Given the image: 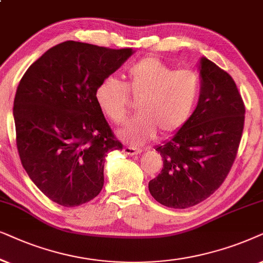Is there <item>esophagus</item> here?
<instances>
[{
  "label": "esophagus",
  "instance_id": "34e87169",
  "mask_svg": "<svg viewBox=\"0 0 263 263\" xmlns=\"http://www.w3.org/2000/svg\"><path fill=\"white\" fill-rule=\"evenodd\" d=\"M122 152H124L126 155H138V154L142 153V149H136V148H132V146H125L124 149H122Z\"/></svg>",
  "mask_w": 263,
  "mask_h": 263
}]
</instances>
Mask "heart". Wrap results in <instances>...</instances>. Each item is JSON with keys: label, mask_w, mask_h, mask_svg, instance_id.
I'll list each match as a JSON object with an SVG mask.
<instances>
[{"label": "heart", "mask_w": 263, "mask_h": 263, "mask_svg": "<svg viewBox=\"0 0 263 263\" xmlns=\"http://www.w3.org/2000/svg\"><path fill=\"white\" fill-rule=\"evenodd\" d=\"M198 76L190 69H176L155 58H145L128 68L124 84L108 77L95 91L97 106L114 124L125 122L128 96L138 100L139 115L119 132L121 141L139 146L153 139L157 128L174 135L190 119L199 96Z\"/></svg>", "instance_id": "heart-1"}]
</instances>
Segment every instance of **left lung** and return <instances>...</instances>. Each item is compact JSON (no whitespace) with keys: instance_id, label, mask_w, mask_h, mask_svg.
I'll use <instances>...</instances> for the list:
<instances>
[{"instance_id":"1","label":"left lung","mask_w":263,"mask_h":263,"mask_svg":"<svg viewBox=\"0 0 263 263\" xmlns=\"http://www.w3.org/2000/svg\"><path fill=\"white\" fill-rule=\"evenodd\" d=\"M198 69L197 107L170 141L156 146L163 167L149 181V191L168 208L192 207L214 194L232 167L243 134L246 107L232 77L207 58H201Z\"/></svg>"}]
</instances>
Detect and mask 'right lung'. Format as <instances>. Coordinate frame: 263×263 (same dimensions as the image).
I'll return each mask as SVG.
<instances>
[{
    "label": "right lung",
    "mask_w": 263,
    "mask_h": 263,
    "mask_svg": "<svg viewBox=\"0 0 263 263\" xmlns=\"http://www.w3.org/2000/svg\"><path fill=\"white\" fill-rule=\"evenodd\" d=\"M134 52L67 41L45 51L20 80L13 108L17 152L52 202L77 207L102 190L107 154L122 144L95 91Z\"/></svg>",
    "instance_id": "1"
}]
</instances>
